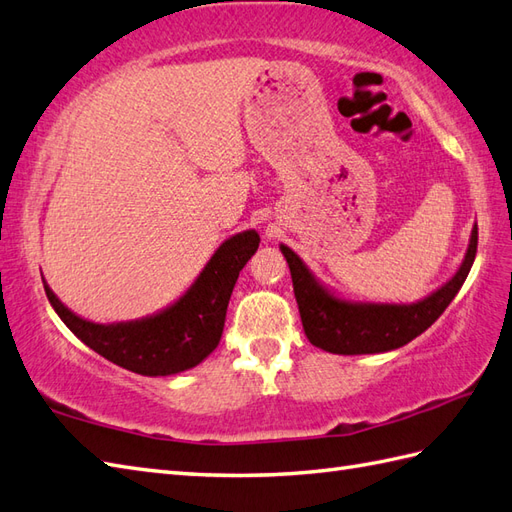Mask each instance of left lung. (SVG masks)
<instances>
[{
  "label": "left lung",
  "mask_w": 512,
  "mask_h": 512,
  "mask_svg": "<svg viewBox=\"0 0 512 512\" xmlns=\"http://www.w3.org/2000/svg\"><path fill=\"white\" fill-rule=\"evenodd\" d=\"M288 261L294 296L299 303L305 336L314 347L338 355H366L399 349L445 312L465 283L478 251V224H473L469 246L454 277L441 288L414 303H373L351 301L336 294L323 281L314 277L305 261L290 246L279 244Z\"/></svg>",
  "instance_id": "1"
}]
</instances>
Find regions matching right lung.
<instances>
[{
    "mask_svg": "<svg viewBox=\"0 0 512 512\" xmlns=\"http://www.w3.org/2000/svg\"><path fill=\"white\" fill-rule=\"evenodd\" d=\"M259 248L248 229L224 240L194 283L163 310L124 323H93L74 314L43 279L54 312L74 336L102 358L146 377L189 371L218 347L235 281Z\"/></svg>",
    "mask_w": 512,
    "mask_h": 512,
    "instance_id": "add662e5",
    "label": "right lung"
}]
</instances>
